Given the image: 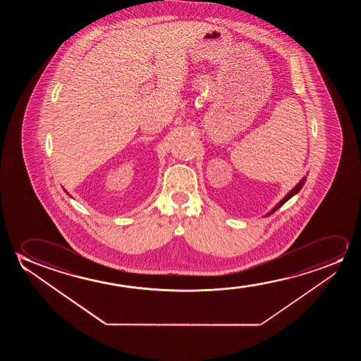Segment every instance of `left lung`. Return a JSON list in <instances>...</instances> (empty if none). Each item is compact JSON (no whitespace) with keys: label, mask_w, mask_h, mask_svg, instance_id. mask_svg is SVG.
I'll list each match as a JSON object with an SVG mask.
<instances>
[{"label":"left lung","mask_w":361,"mask_h":361,"mask_svg":"<svg viewBox=\"0 0 361 361\" xmlns=\"http://www.w3.org/2000/svg\"><path fill=\"white\" fill-rule=\"evenodd\" d=\"M305 183H306V178H302L301 181L300 183H297L296 186L295 188H292L291 191L290 192L287 193L286 196L285 197L282 198L281 201L280 202L277 203L276 206L275 207L272 208L271 211L270 212L267 213V216H271L272 213L275 212V211H277L279 208L281 207L282 204L283 203L287 202L290 198L292 197V196H295L300 190H301L302 186L305 185Z\"/></svg>","instance_id":"8db88e82"}]
</instances>
